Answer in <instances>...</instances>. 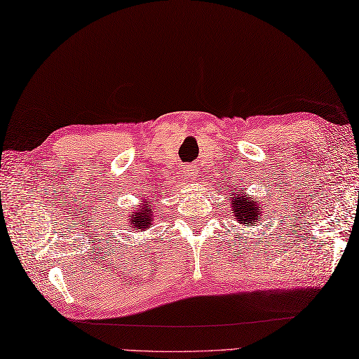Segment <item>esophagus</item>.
<instances>
[{
  "mask_svg": "<svg viewBox=\"0 0 359 359\" xmlns=\"http://www.w3.org/2000/svg\"><path fill=\"white\" fill-rule=\"evenodd\" d=\"M187 177H191V178H195L197 177V168H195L194 165L189 168V172H187Z\"/></svg>",
  "mask_w": 359,
  "mask_h": 359,
  "instance_id": "34e87169",
  "label": "esophagus"
}]
</instances>
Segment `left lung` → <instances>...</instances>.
<instances>
[{
    "label": "left lung",
    "mask_w": 359,
    "mask_h": 359,
    "mask_svg": "<svg viewBox=\"0 0 359 359\" xmlns=\"http://www.w3.org/2000/svg\"><path fill=\"white\" fill-rule=\"evenodd\" d=\"M243 191V189H242ZM231 208H233V214L234 219L238 220V223L243 226H252L253 223L259 222L262 217V211L259 209V203L256 200H252V197H248L245 194L231 191Z\"/></svg>",
    "instance_id": "8db88e82"
}]
</instances>
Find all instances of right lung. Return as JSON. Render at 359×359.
Returning <instances> with one entry per match:
<instances>
[{
    "label": "right lung",
    "instance_id": "obj_1",
    "mask_svg": "<svg viewBox=\"0 0 359 359\" xmlns=\"http://www.w3.org/2000/svg\"><path fill=\"white\" fill-rule=\"evenodd\" d=\"M151 205L150 201H147V205L140 209L139 212H134L131 215V222H133V228H137L139 231L140 229H145L151 225V220H153V209H150Z\"/></svg>",
    "mask_w": 359,
    "mask_h": 359
}]
</instances>
